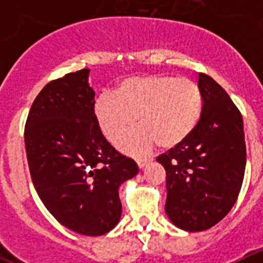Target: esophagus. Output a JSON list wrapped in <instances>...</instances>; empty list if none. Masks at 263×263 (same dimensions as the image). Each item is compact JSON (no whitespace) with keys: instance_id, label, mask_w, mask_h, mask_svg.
<instances>
[{"instance_id":"obj_1","label":"esophagus","mask_w":263,"mask_h":263,"mask_svg":"<svg viewBox=\"0 0 263 263\" xmlns=\"http://www.w3.org/2000/svg\"><path fill=\"white\" fill-rule=\"evenodd\" d=\"M136 160H137V164H138L139 168H143V167H145L146 164H147L148 162H150V158H146V157L137 158Z\"/></svg>"}]
</instances>
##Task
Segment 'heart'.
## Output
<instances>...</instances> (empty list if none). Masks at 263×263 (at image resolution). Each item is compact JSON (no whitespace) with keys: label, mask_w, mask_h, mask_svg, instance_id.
<instances>
[{"label":"heart","mask_w":263,"mask_h":263,"mask_svg":"<svg viewBox=\"0 0 263 263\" xmlns=\"http://www.w3.org/2000/svg\"><path fill=\"white\" fill-rule=\"evenodd\" d=\"M92 109L109 141H116L138 118L141 125L117 141L120 150L137 155L157 143L171 148L184 142L200 120L203 97L191 79L148 73L121 80L115 92L100 93Z\"/></svg>","instance_id":"heart-1"}]
</instances>
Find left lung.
Returning <instances> with one entry per match:
<instances>
[{"label": "left lung", "mask_w": 263, "mask_h": 263, "mask_svg": "<svg viewBox=\"0 0 263 263\" xmlns=\"http://www.w3.org/2000/svg\"><path fill=\"white\" fill-rule=\"evenodd\" d=\"M200 120L184 142L159 155L166 170L167 216L183 231L200 232L221 221L236 203L246 166L243 121L229 95L199 73Z\"/></svg>", "instance_id": "8db88e82"}]
</instances>
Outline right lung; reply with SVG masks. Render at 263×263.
<instances>
[{
  "label": "right lung",
  "instance_id": "1",
  "mask_svg": "<svg viewBox=\"0 0 263 263\" xmlns=\"http://www.w3.org/2000/svg\"><path fill=\"white\" fill-rule=\"evenodd\" d=\"M88 75V68L67 73L39 92L25 146L32 184L51 215L76 233L101 236L120 221L118 188L138 166L101 133Z\"/></svg>",
  "mask_w": 263,
  "mask_h": 263
}]
</instances>
